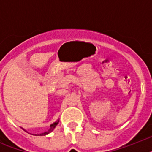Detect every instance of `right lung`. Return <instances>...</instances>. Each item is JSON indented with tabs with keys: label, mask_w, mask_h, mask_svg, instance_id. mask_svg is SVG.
Here are the masks:
<instances>
[{
	"label": "right lung",
	"mask_w": 152,
	"mask_h": 152,
	"mask_svg": "<svg viewBox=\"0 0 152 152\" xmlns=\"http://www.w3.org/2000/svg\"><path fill=\"white\" fill-rule=\"evenodd\" d=\"M58 122H59V119H57V120H56V121L55 122V123H53L52 125H50V127H49V129L48 130H47L46 132H42V133H40V134H35V135H39H39H40V136H42V135H48V134H49V133H50L51 132H52V131H53V130H54V129L56 128V126H57V125L58 124ZM23 129L24 131H26V130L24 129ZM28 133H29V132H28ZM31 135H34V134H31Z\"/></svg>",
	"instance_id": "1"
}]
</instances>
